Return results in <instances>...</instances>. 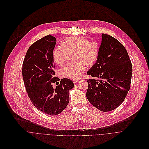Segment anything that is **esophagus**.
<instances>
[{
  "label": "esophagus",
  "mask_w": 149,
  "mask_h": 149,
  "mask_svg": "<svg viewBox=\"0 0 149 149\" xmlns=\"http://www.w3.org/2000/svg\"><path fill=\"white\" fill-rule=\"evenodd\" d=\"M79 81V80L76 79H73V82L74 83H77Z\"/></svg>",
  "instance_id": "34e87169"
}]
</instances>
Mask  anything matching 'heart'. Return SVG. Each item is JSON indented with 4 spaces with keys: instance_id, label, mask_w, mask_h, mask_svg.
<instances>
[{
    "instance_id": "1",
    "label": "heart",
    "mask_w": 149,
    "mask_h": 149,
    "mask_svg": "<svg viewBox=\"0 0 149 149\" xmlns=\"http://www.w3.org/2000/svg\"><path fill=\"white\" fill-rule=\"evenodd\" d=\"M100 46L96 41H90L83 37H71L65 39L62 45L56 47L53 52L55 63L62 66L72 54L74 61L67 64L59 72L61 76L65 78L77 79L85 70V65L93 66L99 56Z\"/></svg>"
}]
</instances>
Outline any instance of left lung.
I'll use <instances>...</instances> for the list:
<instances>
[{"mask_svg": "<svg viewBox=\"0 0 149 149\" xmlns=\"http://www.w3.org/2000/svg\"><path fill=\"white\" fill-rule=\"evenodd\" d=\"M99 56L87 74L86 97L102 111H111L119 106L130 88L132 65L124 46L113 37L103 33Z\"/></svg>", "mask_w": 149, "mask_h": 149, "instance_id": "left-lung-1", "label": "left lung"}]
</instances>
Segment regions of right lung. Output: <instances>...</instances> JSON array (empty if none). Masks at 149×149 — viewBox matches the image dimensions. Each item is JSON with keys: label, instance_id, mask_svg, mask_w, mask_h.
<instances>
[{"label": "right lung", "instance_id": "add662e5", "mask_svg": "<svg viewBox=\"0 0 149 149\" xmlns=\"http://www.w3.org/2000/svg\"><path fill=\"white\" fill-rule=\"evenodd\" d=\"M56 40L49 35L35 42L27 50L22 66L29 97L36 108L51 116L58 114L66 107L69 102V91L74 87L70 79H62L55 88L53 87V83L60 80L54 77L53 52Z\"/></svg>", "mask_w": 149, "mask_h": 149}]
</instances>
